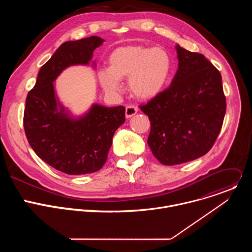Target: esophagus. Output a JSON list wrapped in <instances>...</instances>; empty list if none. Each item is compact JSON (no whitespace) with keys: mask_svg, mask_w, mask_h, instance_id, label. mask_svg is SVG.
Returning <instances> with one entry per match:
<instances>
[{"mask_svg":"<svg viewBox=\"0 0 252 252\" xmlns=\"http://www.w3.org/2000/svg\"><path fill=\"white\" fill-rule=\"evenodd\" d=\"M137 107L134 106V105H127L126 107V117L128 119V118H131L132 116H134L136 113H137Z\"/></svg>","mask_w":252,"mask_h":252,"instance_id":"obj_1","label":"esophagus"}]
</instances>
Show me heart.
Wrapping results in <instances>:
<instances>
[{
	"label": "heart",
	"instance_id": "obj_1",
	"mask_svg": "<svg viewBox=\"0 0 252 252\" xmlns=\"http://www.w3.org/2000/svg\"><path fill=\"white\" fill-rule=\"evenodd\" d=\"M172 59L162 48L130 45L120 47L109 57V67L97 70V81L109 94L122 91V80L128 78V90L138 99L158 96L167 85Z\"/></svg>",
	"mask_w": 252,
	"mask_h": 252
}]
</instances>
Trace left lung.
Here are the masks:
<instances>
[{
  "label": "left lung",
  "mask_w": 252,
  "mask_h": 252,
  "mask_svg": "<svg viewBox=\"0 0 252 252\" xmlns=\"http://www.w3.org/2000/svg\"><path fill=\"white\" fill-rule=\"evenodd\" d=\"M178 68L170 87L140 105L151 122L148 143L164 165L196 159L212 148L226 111L221 75L205 57L175 46Z\"/></svg>",
  "instance_id": "left-lung-1"
}]
</instances>
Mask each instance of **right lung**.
<instances>
[{"label":"right lung","instance_id":"right-lung-1","mask_svg":"<svg viewBox=\"0 0 252 252\" xmlns=\"http://www.w3.org/2000/svg\"><path fill=\"white\" fill-rule=\"evenodd\" d=\"M104 40L90 38L60 46L41 67L27 95L24 128L30 146L49 165L70 175L99 170L107 158L116 130L126 121L123 105L94 103L81 117L71 116L60 102L54 82L69 65L89 64Z\"/></svg>","mask_w":252,"mask_h":252}]
</instances>
